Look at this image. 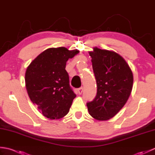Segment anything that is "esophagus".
<instances>
[{"mask_svg": "<svg viewBox=\"0 0 155 155\" xmlns=\"http://www.w3.org/2000/svg\"><path fill=\"white\" fill-rule=\"evenodd\" d=\"M83 87H80L77 89V93L79 94H81L82 93H83Z\"/></svg>", "mask_w": 155, "mask_h": 155, "instance_id": "1", "label": "esophagus"}]
</instances>
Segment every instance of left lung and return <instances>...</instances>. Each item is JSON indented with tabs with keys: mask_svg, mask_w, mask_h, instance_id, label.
<instances>
[{
	"mask_svg": "<svg viewBox=\"0 0 155 155\" xmlns=\"http://www.w3.org/2000/svg\"><path fill=\"white\" fill-rule=\"evenodd\" d=\"M89 52L97 84L94 100L87 103L91 117L107 120L115 116L129 98L133 74L126 61L114 51L97 47Z\"/></svg>",
	"mask_w": 155,
	"mask_h": 155,
	"instance_id": "8db88e82",
	"label": "left lung"
}]
</instances>
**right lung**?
<instances>
[{
  "instance_id": "1",
  "label": "right lung",
  "mask_w": 155,
  "mask_h": 155,
  "mask_svg": "<svg viewBox=\"0 0 155 155\" xmlns=\"http://www.w3.org/2000/svg\"><path fill=\"white\" fill-rule=\"evenodd\" d=\"M78 52L65 47L48 48L27 67L25 85L28 97L45 117L59 119L68 114L76 94L69 85L66 64Z\"/></svg>"
}]
</instances>
